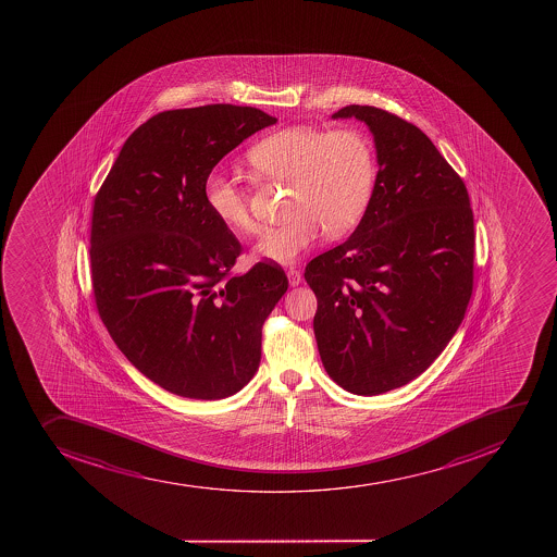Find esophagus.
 <instances>
[{"label":"esophagus","instance_id":"34e87169","mask_svg":"<svg viewBox=\"0 0 557 557\" xmlns=\"http://www.w3.org/2000/svg\"><path fill=\"white\" fill-rule=\"evenodd\" d=\"M287 277L290 287H298L299 283H301V272L298 269H288Z\"/></svg>","mask_w":557,"mask_h":557}]
</instances>
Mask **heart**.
Here are the masks:
<instances>
[{
	"label": "heart",
	"mask_w": 557,
	"mask_h": 557,
	"mask_svg": "<svg viewBox=\"0 0 557 557\" xmlns=\"http://www.w3.org/2000/svg\"><path fill=\"white\" fill-rule=\"evenodd\" d=\"M248 163L259 176L293 182L285 223L259 236L256 253L275 263H294L323 232L343 236L358 225L374 194V150L354 128L288 127L253 145ZM205 203L221 225L250 234L256 220L250 198L236 177L215 171L207 177Z\"/></svg>",
	"instance_id": "1"
}]
</instances>
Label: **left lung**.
I'll use <instances>...</instances> for the list:
<instances>
[{"label":"left lung","mask_w":557,"mask_h":557,"mask_svg":"<svg viewBox=\"0 0 557 557\" xmlns=\"http://www.w3.org/2000/svg\"><path fill=\"white\" fill-rule=\"evenodd\" d=\"M367 123L377 176L347 242L312 259L314 334L326 374L377 396L423 374L461 325L474 285L469 193L429 136L383 109L332 114Z\"/></svg>","instance_id":"8db88e82"}]
</instances>
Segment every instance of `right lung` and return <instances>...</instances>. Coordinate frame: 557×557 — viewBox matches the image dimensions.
<instances>
[{
	"label": "right lung",
	"mask_w": 557,
	"mask_h": 557,
	"mask_svg": "<svg viewBox=\"0 0 557 557\" xmlns=\"http://www.w3.org/2000/svg\"><path fill=\"white\" fill-rule=\"evenodd\" d=\"M253 107L165 111L136 128L96 194L90 269L96 307L125 358L161 388L214 401L242 391L261 329L287 293L282 267L231 275L242 245L210 214V172L274 125Z\"/></svg>",
	"instance_id": "1"
}]
</instances>
